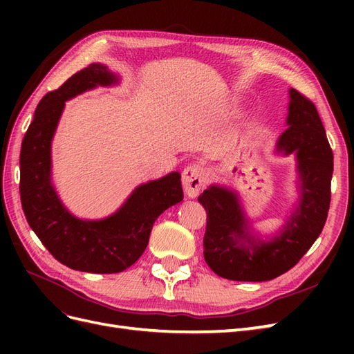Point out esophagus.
Segmentation results:
<instances>
[{"label":"esophagus","instance_id":"esophagus-1","mask_svg":"<svg viewBox=\"0 0 354 354\" xmlns=\"http://www.w3.org/2000/svg\"><path fill=\"white\" fill-rule=\"evenodd\" d=\"M207 173L199 164L187 165L183 169V189L189 198H196L199 192L205 187Z\"/></svg>","mask_w":354,"mask_h":354}]
</instances>
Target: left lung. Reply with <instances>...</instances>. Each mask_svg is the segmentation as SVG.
Returning <instances> with one entry per match:
<instances>
[{"mask_svg":"<svg viewBox=\"0 0 354 354\" xmlns=\"http://www.w3.org/2000/svg\"><path fill=\"white\" fill-rule=\"evenodd\" d=\"M288 130L277 152L295 153L299 202L283 230L270 241L254 236L232 190L209 186L198 198L207 211L203 257L214 273L230 281L263 282L283 274L301 260L322 232L330 203L334 155L316 106L289 90Z\"/></svg>","mask_w":354,"mask_h":354,"instance_id":"obj_1","label":"left lung"}]
</instances>
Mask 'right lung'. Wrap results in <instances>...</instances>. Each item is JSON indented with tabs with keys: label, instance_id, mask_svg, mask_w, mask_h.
Segmentation results:
<instances>
[{
	"label": "right lung",
	"instance_id": "1",
	"mask_svg": "<svg viewBox=\"0 0 354 354\" xmlns=\"http://www.w3.org/2000/svg\"><path fill=\"white\" fill-rule=\"evenodd\" d=\"M116 77L91 63L47 93L37 106L20 149V201L30 229L57 261L73 270L120 273L145 252L155 220L183 201L181 176H168L138 186L113 216L81 220L63 207L51 185V140L65 102Z\"/></svg>",
	"mask_w": 354,
	"mask_h": 354
}]
</instances>
